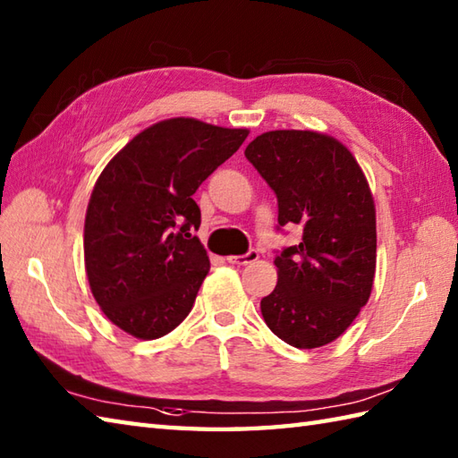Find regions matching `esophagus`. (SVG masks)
<instances>
[{"instance_id":"34e87169","label":"esophagus","mask_w":458,"mask_h":458,"mask_svg":"<svg viewBox=\"0 0 458 458\" xmlns=\"http://www.w3.org/2000/svg\"><path fill=\"white\" fill-rule=\"evenodd\" d=\"M258 258H259L258 251L250 250L248 254H244V256H228L226 259L234 266H248V264H254V261H258Z\"/></svg>"}]
</instances>
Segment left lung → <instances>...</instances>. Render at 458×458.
Here are the masks:
<instances>
[{
  "label": "left lung",
  "instance_id": "obj_1",
  "mask_svg": "<svg viewBox=\"0 0 458 458\" xmlns=\"http://www.w3.org/2000/svg\"><path fill=\"white\" fill-rule=\"evenodd\" d=\"M277 194L279 226L303 238L276 258L277 285L261 299L271 333L295 348H320L352 325L374 287L376 204L343 141L313 130H274L244 151Z\"/></svg>",
  "mask_w": 458,
  "mask_h": 458
}]
</instances>
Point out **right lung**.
Segmentation results:
<instances>
[{
	"instance_id": "add662e5",
	"label": "right lung",
	"mask_w": 458,
	"mask_h": 458,
	"mask_svg": "<svg viewBox=\"0 0 458 458\" xmlns=\"http://www.w3.org/2000/svg\"><path fill=\"white\" fill-rule=\"evenodd\" d=\"M197 118H169L135 135L106 165L84 218V267L96 303L140 340L161 338L191 313L210 259L191 230L192 194L248 138Z\"/></svg>"
}]
</instances>
